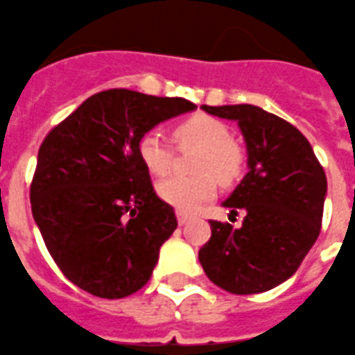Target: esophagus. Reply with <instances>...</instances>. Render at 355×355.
I'll return each instance as SVG.
<instances>
[{"mask_svg": "<svg viewBox=\"0 0 355 355\" xmlns=\"http://www.w3.org/2000/svg\"><path fill=\"white\" fill-rule=\"evenodd\" d=\"M177 220H178V223H180V225H184V223H188L189 214L180 212V210H177Z\"/></svg>", "mask_w": 355, "mask_h": 355, "instance_id": "obj_1", "label": "esophagus"}]
</instances>
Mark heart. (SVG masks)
<instances>
[{"label":"heart","instance_id":"b5f03b06","mask_svg":"<svg viewBox=\"0 0 355 355\" xmlns=\"http://www.w3.org/2000/svg\"><path fill=\"white\" fill-rule=\"evenodd\" d=\"M175 139L178 147L201 148L196 158L199 175H171L158 182V196L180 212H191L216 196V177L220 182H232L242 171V150L232 143L227 124L208 115H197L177 124ZM137 154L153 175H166L175 164V148L166 135L150 130L139 137Z\"/></svg>","mask_w":355,"mask_h":355}]
</instances>
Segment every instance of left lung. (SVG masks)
<instances>
[{"mask_svg":"<svg viewBox=\"0 0 355 355\" xmlns=\"http://www.w3.org/2000/svg\"><path fill=\"white\" fill-rule=\"evenodd\" d=\"M236 121L248 150V173L223 201L243 210L242 227L210 220L212 236L199 262L214 285L232 294H259L296 274L320 234L326 173L305 135L259 105H202Z\"/></svg>","mask_w":355,"mask_h":355,"instance_id":"left-lung-1","label":"left lung"}]
</instances>
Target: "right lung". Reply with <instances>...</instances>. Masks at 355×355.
Here are the masks:
<instances>
[{
	"instance_id": "1",
	"label": "right lung",
	"mask_w": 355,
	"mask_h": 355,
	"mask_svg": "<svg viewBox=\"0 0 355 355\" xmlns=\"http://www.w3.org/2000/svg\"><path fill=\"white\" fill-rule=\"evenodd\" d=\"M193 110L186 98L110 89L46 135L31 212L51 259L81 291L117 300L150 279L177 218L156 196L137 143L156 124Z\"/></svg>"
}]
</instances>
